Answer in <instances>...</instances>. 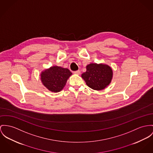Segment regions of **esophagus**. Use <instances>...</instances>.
I'll return each mask as SVG.
<instances>
[{
    "mask_svg": "<svg viewBox=\"0 0 153 153\" xmlns=\"http://www.w3.org/2000/svg\"><path fill=\"white\" fill-rule=\"evenodd\" d=\"M74 73L75 74H80V71H74Z\"/></svg>",
    "mask_w": 153,
    "mask_h": 153,
    "instance_id": "34e87169",
    "label": "esophagus"
}]
</instances>
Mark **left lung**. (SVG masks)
Here are the masks:
<instances>
[{
  "label": "left lung",
  "mask_w": 153,
  "mask_h": 153,
  "mask_svg": "<svg viewBox=\"0 0 153 153\" xmlns=\"http://www.w3.org/2000/svg\"><path fill=\"white\" fill-rule=\"evenodd\" d=\"M113 76L112 68L107 65L90 63L86 71L82 74L86 84L95 90H102L111 82Z\"/></svg>",
  "instance_id": "obj_1"
}]
</instances>
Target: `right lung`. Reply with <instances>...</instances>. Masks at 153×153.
<instances>
[{"label":"right lung","mask_w":153,"mask_h":153,"mask_svg":"<svg viewBox=\"0 0 153 153\" xmlns=\"http://www.w3.org/2000/svg\"><path fill=\"white\" fill-rule=\"evenodd\" d=\"M71 74L68 69L54 66L41 72V80L49 91L58 93L63 88Z\"/></svg>","instance_id":"add662e5"}]
</instances>
